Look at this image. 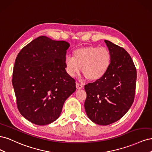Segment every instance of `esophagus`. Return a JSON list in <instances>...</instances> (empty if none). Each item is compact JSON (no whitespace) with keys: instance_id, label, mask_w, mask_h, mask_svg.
<instances>
[{"instance_id":"esophagus-1","label":"esophagus","mask_w":152,"mask_h":152,"mask_svg":"<svg viewBox=\"0 0 152 152\" xmlns=\"http://www.w3.org/2000/svg\"><path fill=\"white\" fill-rule=\"evenodd\" d=\"M76 87H77V89H82V88H83L84 86H83V84H82L80 83V82H76Z\"/></svg>"}]
</instances>
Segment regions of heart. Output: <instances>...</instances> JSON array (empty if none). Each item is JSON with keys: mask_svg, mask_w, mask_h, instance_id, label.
<instances>
[{"mask_svg": "<svg viewBox=\"0 0 152 152\" xmlns=\"http://www.w3.org/2000/svg\"><path fill=\"white\" fill-rule=\"evenodd\" d=\"M111 63V54L104 47L86 46L76 49L73 56L65 58V70L69 75L74 77L82 70L87 79L96 80L107 72Z\"/></svg>", "mask_w": 152, "mask_h": 152, "instance_id": "obj_1", "label": "heart"}]
</instances>
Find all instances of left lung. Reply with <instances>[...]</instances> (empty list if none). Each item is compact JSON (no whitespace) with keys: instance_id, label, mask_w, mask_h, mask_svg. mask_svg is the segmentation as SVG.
<instances>
[{"instance_id":"8db88e82","label":"left lung","mask_w":152,"mask_h":152,"mask_svg":"<svg viewBox=\"0 0 152 152\" xmlns=\"http://www.w3.org/2000/svg\"><path fill=\"white\" fill-rule=\"evenodd\" d=\"M104 42L111 54V63L101 79L85 85L87 115L94 123L107 126L121 119L133 103L135 96L136 68L123 48Z\"/></svg>"}]
</instances>
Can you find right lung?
I'll return each mask as SVG.
<instances>
[{
    "label": "right lung",
    "instance_id": "right-lung-1",
    "mask_svg": "<svg viewBox=\"0 0 152 152\" xmlns=\"http://www.w3.org/2000/svg\"><path fill=\"white\" fill-rule=\"evenodd\" d=\"M70 44L40 36L16 57L12 83L17 108L31 123L44 126L59 117L65 100L76 90L75 80L65 70Z\"/></svg>",
    "mask_w": 152,
    "mask_h": 152
}]
</instances>
